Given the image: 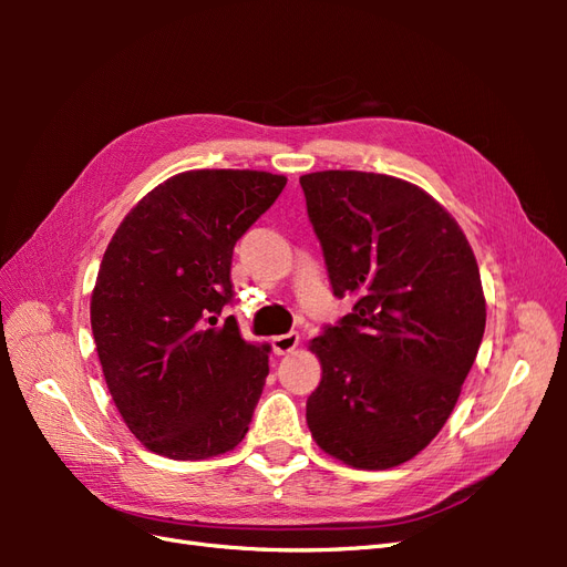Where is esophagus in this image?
<instances>
[{
  "label": "esophagus",
  "mask_w": 567,
  "mask_h": 567,
  "mask_svg": "<svg viewBox=\"0 0 567 567\" xmlns=\"http://www.w3.org/2000/svg\"><path fill=\"white\" fill-rule=\"evenodd\" d=\"M298 342H300V336L296 331H290V333H284V336L274 338L271 340V348H274V352H277V354H288V352H293L298 348Z\"/></svg>",
  "instance_id": "obj_1"
}]
</instances>
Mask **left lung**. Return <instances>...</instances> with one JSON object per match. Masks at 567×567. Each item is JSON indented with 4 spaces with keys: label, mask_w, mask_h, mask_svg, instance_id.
I'll list each match as a JSON object with an SVG mask.
<instances>
[{
    "label": "left lung",
    "mask_w": 567,
    "mask_h": 567,
    "mask_svg": "<svg viewBox=\"0 0 567 567\" xmlns=\"http://www.w3.org/2000/svg\"><path fill=\"white\" fill-rule=\"evenodd\" d=\"M333 296L352 312L310 342L307 400L319 447L352 468L414 458L447 423L485 333L466 234L416 184L357 169L302 175Z\"/></svg>",
    "instance_id": "8db88e82"
}]
</instances>
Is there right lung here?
Returning <instances> with one entry per match:
<instances>
[{"label":"right lung","mask_w":567,"mask_h":567,"mask_svg":"<svg viewBox=\"0 0 567 567\" xmlns=\"http://www.w3.org/2000/svg\"><path fill=\"white\" fill-rule=\"evenodd\" d=\"M286 177L188 169L120 221L92 290V333L111 398L146 450L198 461L234 450L269 373L234 317L231 255Z\"/></svg>","instance_id":"add662e5"}]
</instances>
